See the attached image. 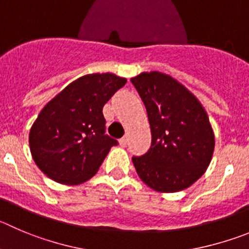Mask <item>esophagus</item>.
Returning a JSON list of instances; mask_svg holds the SVG:
<instances>
[{
    "label": "esophagus",
    "mask_w": 249,
    "mask_h": 249,
    "mask_svg": "<svg viewBox=\"0 0 249 249\" xmlns=\"http://www.w3.org/2000/svg\"><path fill=\"white\" fill-rule=\"evenodd\" d=\"M119 143H120V146H123V147H125V146H126V143H127V138H126V136H124V138L120 139Z\"/></svg>",
    "instance_id": "1"
}]
</instances>
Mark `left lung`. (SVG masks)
I'll list each match as a JSON object with an SVG mask.
<instances>
[{"label":"left lung","mask_w":249,"mask_h":249,"mask_svg":"<svg viewBox=\"0 0 249 249\" xmlns=\"http://www.w3.org/2000/svg\"><path fill=\"white\" fill-rule=\"evenodd\" d=\"M147 110L151 147L134 156L139 177L153 190L176 193L205 173L215 138L205 109L192 92L162 72H142L131 78Z\"/></svg>","instance_id":"8db88e82"}]
</instances>
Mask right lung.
I'll return each mask as SVG.
<instances>
[{
  "label": "right lung",
  "mask_w": 249,
  "mask_h": 249,
  "mask_svg": "<svg viewBox=\"0 0 249 249\" xmlns=\"http://www.w3.org/2000/svg\"><path fill=\"white\" fill-rule=\"evenodd\" d=\"M125 83L109 72L82 76L44 107L29 132L30 152L44 174L75 185L97 173L118 145L106 134L103 107Z\"/></svg>",
  "instance_id": "obj_1"
}]
</instances>
